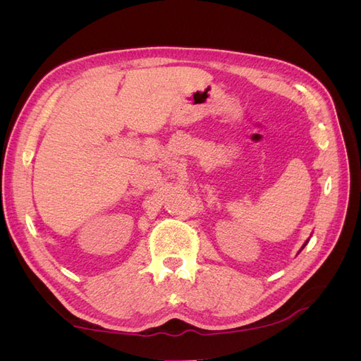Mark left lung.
I'll return each mask as SVG.
<instances>
[{
    "label": "left lung",
    "instance_id": "left-lung-1",
    "mask_svg": "<svg viewBox=\"0 0 361 361\" xmlns=\"http://www.w3.org/2000/svg\"><path fill=\"white\" fill-rule=\"evenodd\" d=\"M307 243H309V239H307V241H305V243H304V244H302V247H301V250H302V248H304V247H305V245H307ZM301 250H300V251H301ZM300 251H298V253H300Z\"/></svg>",
    "mask_w": 361,
    "mask_h": 361
}]
</instances>
